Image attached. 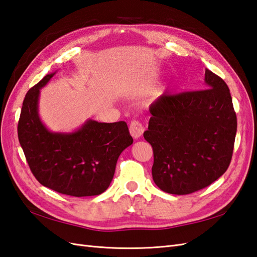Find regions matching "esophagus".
I'll list each match as a JSON object with an SVG mask.
<instances>
[{
	"label": "esophagus",
	"instance_id": "34e87169",
	"mask_svg": "<svg viewBox=\"0 0 257 257\" xmlns=\"http://www.w3.org/2000/svg\"><path fill=\"white\" fill-rule=\"evenodd\" d=\"M130 133L132 135L133 139L137 140L143 135L144 133V126L143 124L139 121H132L130 124Z\"/></svg>",
	"mask_w": 257,
	"mask_h": 257
}]
</instances>
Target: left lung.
Returning a JSON list of instances; mask_svg holds the SVG:
<instances>
[{"label": "left lung", "mask_w": 257, "mask_h": 257, "mask_svg": "<svg viewBox=\"0 0 257 257\" xmlns=\"http://www.w3.org/2000/svg\"><path fill=\"white\" fill-rule=\"evenodd\" d=\"M206 89L161 95L149 107L145 139L154 150L153 180L161 191L191 194L220 178L232 157L236 115L227 84L205 70Z\"/></svg>", "instance_id": "obj_1"}]
</instances>
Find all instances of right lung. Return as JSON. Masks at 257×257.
Instances as JSON below:
<instances>
[{
	"label": "right lung",
	"mask_w": 257,
	"mask_h": 257,
	"mask_svg": "<svg viewBox=\"0 0 257 257\" xmlns=\"http://www.w3.org/2000/svg\"><path fill=\"white\" fill-rule=\"evenodd\" d=\"M55 74H47L25 96L18 140L40 184L75 197L99 195L109 187L118 156L133 139L124 121L101 123L88 118L73 132L50 131L39 115V97Z\"/></svg>",
	"instance_id": "obj_1"
}]
</instances>
